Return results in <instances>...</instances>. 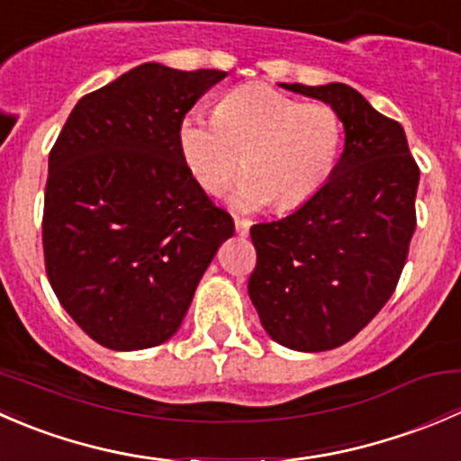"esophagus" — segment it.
<instances>
[{
	"mask_svg": "<svg viewBox=\"0 0 461 461\" xmlns=\"http://www.w3.org/2000/svg\"><path fill=\"white\" fill-rule=\"evenodd\" d=\"M236 234L239 236H248V231H249V225H252V222L248 221V218H236Z\"/></svg>",
	"mask_w": 461,
	"mask_h": 461,
	"instance_id": "1",
	"label": "esophagus"
}]
</instances>
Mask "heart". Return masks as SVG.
I'll use <instances>...</instances> for the list:
<instances>
[{"mask_svg":"<svg viewBox=\"0 0 461 461\" xmlns=\"http://www.w3.org/2000/svg\"><path fill=\"white\" fill-rule=\"evenodd\" d=\"M178 147L194 180L222 194L245 167L240 207L276 203L294 209L328 183L341 149V118L325 102H301L272 86L227 93L216 118L192 111L180 120Z\"/></svg>","mask_w":461,"mask_h":461,"instance_id":"heart-1","label":"heart"}]
</instances>
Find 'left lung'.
Returning <instances> with one entry per match:
<instances>
[{
	"label": "left lung",
	"mask_w": 461,
	"mask_h": 461,
	"mask_svg": "<svg viewBox=\"0 0 461 461\" xmlns=\"http://www.w3.org/2000/svg\"><path fill=\"white\" fill-rule=\"evenodd\" d=\"M281 86L332 106L346 144L308 203L252 225L257 267L248 292L274 341L323 352L357 337L393 296L415 234L420 167L402 124L352 86Z\"/></svg>",
	"instance_id": "left-lung-1"
}]
</instances>
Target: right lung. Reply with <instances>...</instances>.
Returning a JSON list of instances; mask_svg holds the SVG:
<instances>
[{"instance_id":"right-lung-1","label":"right lung","mask_w":461,"mask_h":461,"mask_svg":"<svg viewBox=\"0 0 461 461\" xmlns=\"http://www.w3.org/2000/svg\"><path fill=\"white\" fill-rule=\"evenodd\" d=\"M225 76L140 64L82 97L50 149L46 274L100 346L142 350L174 337L234 234L178 147L180 120Z\"/></svg>"}]
</instances>
